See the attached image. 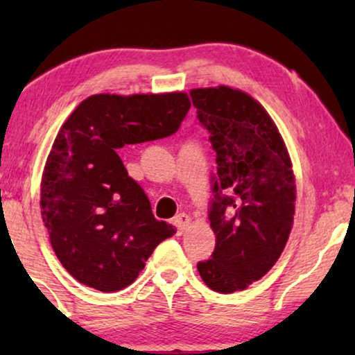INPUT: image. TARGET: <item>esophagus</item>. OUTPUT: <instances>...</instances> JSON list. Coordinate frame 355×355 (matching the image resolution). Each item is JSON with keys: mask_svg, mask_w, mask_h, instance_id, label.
Returning a JSON list of instances; mask_svg holds the SVG:
<instances>
[{"mask_svg": "<svg viewBox=\"0 0 355 355\" xmlns=\"http://www.w3.org/2000/svg\"><path fill=\"white\" fill-rule=\"evenodd\" d=\"M173 223H174V226H176L178 234L181 236V234H184V231L187 230L189 223H191V218H189V215H186V213H181V215H178L176 218H174Z\"/></svg>", "mask_w": 355, "mask_h": 355, "instance_id": "34e87169", "label": "esophagus"}]
</instances>
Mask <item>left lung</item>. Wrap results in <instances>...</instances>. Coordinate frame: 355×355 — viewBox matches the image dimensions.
Masks as SVG:
<instances>
[{"instance_id":"1","label":"left lung","mask_w":355,"mask_h":355,"mask_svg":"<svg viewBox=\"0 0 355 355\" xmlns=\"http://www.w3.org/2000/svg\"><path fill=\"white\" fill-rule=\"evenodd\" d=\"M191 98L218 164L208 207L216 244L197 270L208 288L230 294L259 281L283 254L294 221L293 164L273 119L250 95L220 85L193 89Z\"/></svg>"}]
</instances>
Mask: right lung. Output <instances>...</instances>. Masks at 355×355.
<instances>
[{"instance_id": "1", "label": "right lung", "mask_w": 355, "mask_h": 355, "mask_svg": "<svg viewBox=\"0 0 355 355\" xmlns=\"http://www.w3.org/2000/svg\"><path fill=\"white\" fill-rule=\"evenodd\" d=\"M191 108L182 92L92 95L62 124L42 178V218L53 250L79 283L101 293L132 284L176 227L158 221L118 150L178 132Z\"/></svg>"}]
</instances>
